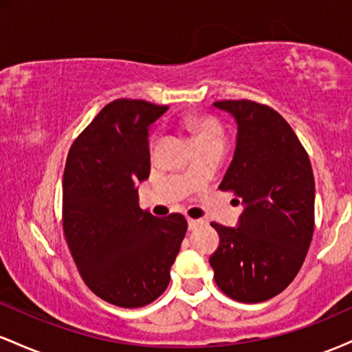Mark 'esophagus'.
<instances>
[{
	"label": "esophagus",
	"mask_w": 352,
	"mask_h": 352,
	"mask_svg": "<svg viewBox=\"0 0 352 352\" xmlns=\"http://www.w3.org/2000/svg\"><path fill=\"white\" fill-rule=\"evenodd\" d=\"M200 225H204V220H195V218H188V228L190 230L199 228Z\"/></svg>",
	"instance_id": "esophagus-1"
}]
</instances>
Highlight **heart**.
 <instances>
[{"instance_id":"1","label":"heart","mask_w":352,"mask_h":352,"mask_svg":"<svg viewBox=\"0 0 352 352\" xmlns=\"http://www.w3.org/2000/svg\"><path fill=\"white\" fill-rule=\"evenodd\" d=\"M193 125H195L197 142H204V140L212 139H223V132H221V127L218 125L217 120L204 117V119H197Z\"/></svg>"}]
</instances>
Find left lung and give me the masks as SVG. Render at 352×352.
Returning a JSON list of instances; mask_svg holds the SVG:
<instances>
[{
  "label": "left lung",
  "mask_w": 352,
  "mask_h": 352,
  "mask_svg": "<svg viewBox=\"0 0 352 352\" xmlns=\"http://www.w3.org/2000/svg\"><path fill=\"white\" fill-rule=\"evenodd\" d=\"M236 124V144L221 190L243 212L236 227L213 221L220 245L210 256L215 283L232 300L261 302L294 280L314 230V177L289 124L253 100H218ZM240 200H236L240 204Z\"/></svg>",
  "instance_id": "obj_1"
}]
</instances>
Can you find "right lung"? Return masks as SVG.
<instances>
[{
  "mask_svg": "<svg viewBox=\"0 0 352 352\" xmlns=\"http://www.w3.org/2000/svg\"><path fill=\"white\" fill-rule=\"evenodd\" d=\"M139 99L107 104L72 144L63 177V228L82 280L120 308L155 301L187 232L180 213L139 207L151 173V125L167 111Z\"/></svg>",
  "mask_w": 352,
  "mask_h": 352,
  "instance_id": "add662e5",
  "label": "right lung"
}]
</instances>
